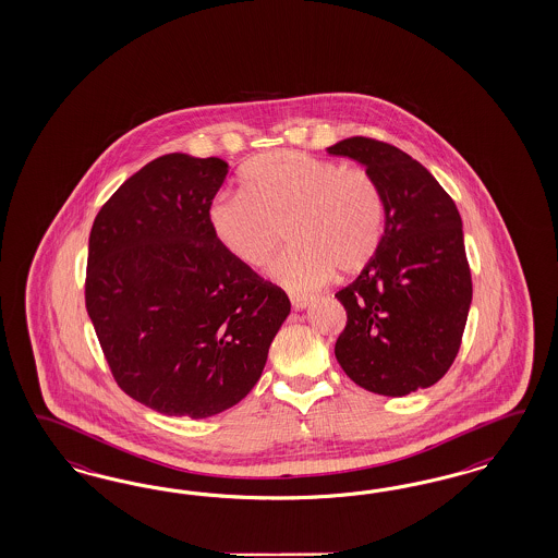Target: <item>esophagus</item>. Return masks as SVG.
Here are the masks:
<instances>
[{"label": "esophagus", "instance_id": "34e87169", "mask_svg": "<svg viewBox=\"0 0 558 558\" xmlns=\"http://www.w3.org/2000/svg\"><path fill=\"white\" fill-rule=\"evenodd\" d=\"M290 303L296 311H303L308 304L313 303V299L311 296H290Z\"/></svg>", "mask_w": 558, "mask_h": 558}]
</instances>
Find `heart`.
Listing matches in <instances>:
<instances>
[{
    "instance_id": "1",
    "label": "heart",
    "mask_w": 558,
    "mask_h": 558,
    "mask_svg": "<svg viewBox=\"0 0 558 558\" xmlns=\"http://www.w3.org/2000/svg\"><path fill=\"white\" fill-rule=\"evenodd\" d=\"M385 225L380 187L362 168L301 151L264 153L241 173V194L208 204V227L225 252L259 268L288 235L271 276L292 292L354 274L376 254Z\"/></svg>"
}]
</instances>
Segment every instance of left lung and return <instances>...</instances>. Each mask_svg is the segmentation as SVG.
Returning a JSON list of instances; mask_svg holds the SVG:
<instances>
[{
    "instance_id": "obj_1",
    "label": "left lung",
    "mask_w": 558,
    "mask_h": 558,
    "mask_svg": "<svg viewBox=\"0 0 558 558\" xmlns=\"http://www.w3.org/2000/svg\"><path fill=\"white\" fill-rule=\"evenodd\" d=\"M327 151L362 163L385 203L376 254L336 294L348 313L336 341L339 366L376 395L427 389L452 366L473 301L457 204L420 161L389 143L352 136Z\"/></svg>"
}]
</instances>
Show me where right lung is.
Returning <instances> with one entry per match:
<instances>
[{"instance_id": "1", "label": "right lung", "mask_w": 558, "mask_h": 558, "mask_svg": "<svg viewBox=\"0 0 558 558\" xmlns=\"http://www.w3.org/2000/svg\"><path fill=\"white\" fill-rule=\"evenodd\" d=\"M229 166L169 153L138 169L92 225L85 308L120 389L204 420L259 380L287 292L225 252L208 204Z\"/></svg>"}]
</instances>
